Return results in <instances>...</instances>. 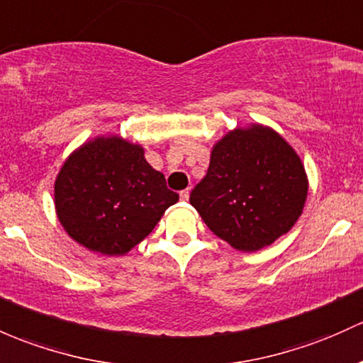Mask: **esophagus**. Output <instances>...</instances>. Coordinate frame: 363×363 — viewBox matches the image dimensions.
<instances>
[{"mask_svg": "<svg viewBox=\"0 0 363 363\" xmlns=\"http://www.w3.org/2000/svg\"><path fill=\"white\" fill-rule=\"evenodd\" d=\"M180 197H182V201H189V197H190V192H189V189L182 190V192H180Z\"/></svg>", "mask_w": 363, "mask_h": 363, "instance_id": "esophagus-1", "label": "esophagus"}]
</instances>
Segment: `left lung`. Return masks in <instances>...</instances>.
<instances>
[{
	"label": "left lung",
	"mask_w": 363,
	"mask_h": 363,
	"mask_svg": "<svg viewBox=\"0 0 363 363\" xmlns=\"http://www.w3.org/2000/svg\"><path fill=\"white\" fill-rule=\"evenodd\" d=\"M306 194L298 154L274 130L255 124L214 145L190 204L214 235L240 251H258L289 232Z\"/></svg>",
	"instance_id": "left-lung-1"
}]
</instances>
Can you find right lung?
<instances>
[{
    "mask_svg": "<svg viewBox=\"0 0 363 363\" xmlns=\"http://www.w3.org/2000/svg\"><path fill=\"white\" fill-rule=\"evenodd\" d=\"M178 197L142 147L116 136L84 143L55 182L57 214L69 235L108 256L142 242Z\"/></svg>",
    "mask_w": 363,
    "mask_h": 363,
    "instance_id": "obj_1",
    "label": "right lung"
}]
</instances>
